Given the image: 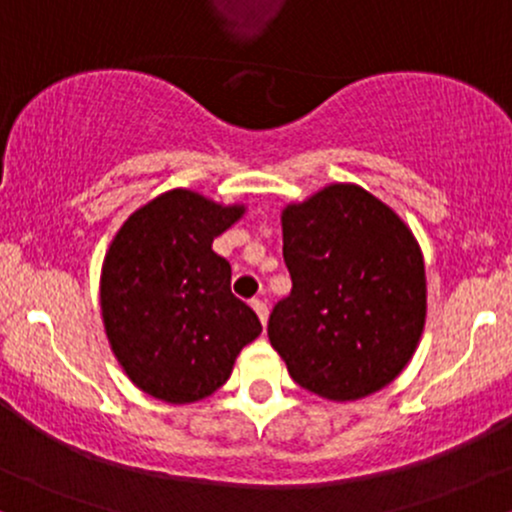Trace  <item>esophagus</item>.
I'll return each mask as SVG.
<instances>
[{
	"label": "esophagus",
	"instance_id": "1",
	"mask_svg": "<svg viewBox=\"0 0 512 512\" xmlns=\"http://www.w3.org/2000/svg\"><path fill=\"white\" fill-rule=\"evenodd\" d=\"M251 307H254V310H256L258 320H261L263 324H266V320H268V305H266V300L254 298V300H251Z\"/></svg>",
	"mask_w": 512,
	"mask_h": 512
}]
</instances>
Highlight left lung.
<instances>
[{
    "mask_svg": "<svg viewBox=\"0 0 512 512\" xmlns=\"http://www.w3.org/2000/svg\"><path fill=\"white\" fill-rule=\"evenodd\" d=\"M280 219L293 290L273 307L268 339L293 381L329 400L388 386L425 327L415 236L359 185H329Z\"/></svg>",
    "mask_w": 512,
    "mask_h": 512,
    "instance_id": "1",
    "label": "left lung"
}]
</instances>
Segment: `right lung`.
Listing matches in <instances>:
<instances>
[{
	"mask_svg": "<svg viewBox=\"0 0 512 512\" xmlns=\"http://www.w3.org/2000/svg\"><path fill=\"white\" fill-rule=\"evenodd\" d=\"M244 207L170 190L131 214L102 266L104 329L126 376L166 403H195L224 386L261 334L232 293V266L212 251Z\"/></svg>",
	"mask_w": 512,
	"mask_h": 512,
	"instance_id": "1",
	"label": "right lung"
}]
</instances>
